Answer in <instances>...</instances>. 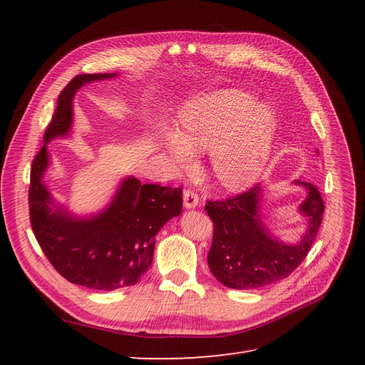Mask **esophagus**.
Instances as JSON below:
<instances>
[{
    "label": "esophagus",
    "mask_w": 365,
    "mask_h": 365,
    "mask_svg": "<svg viewBox=\"0 0 365 365\" xmlns=\"http://www.w3.org/2000/svg\"><path fill=\"white\" fill-rule=\"evenodd\" d=\"M197 202H200V197H197L196 192L192 190V189H187L184 192V207L185 208H195L197 205Z\"/></svg>",
    "instance_id": "1"
}]
</instances>
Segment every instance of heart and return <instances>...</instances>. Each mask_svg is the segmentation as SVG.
I'll list each match as a JSON object with an SVG mask.
<instances>
[{
  "instance_id": "heart-1",
  "label": "heart",
  "mask_w": 365,
  "mask_h": 365,
  "mask_svg": "<svg viewBox=\"0 0 365 365\" xmlns=\"http://www.w3.org/2000/svg\"><path fill=\"white\" fill-rule=\"evenodd\" d=\"M275 115L245 91L219 90L185 105L178 134H161L163 148L180 170H190L195 154L208 152L210 176L225 190H244L267 165Z\"/></svg>"
}]
</instances>
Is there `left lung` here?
<instances>
[{"instance_id":"obj_1","label":"left lung","mask_w":365,"mask_h":365,"mask_svg":"<svg viewBox=\"0 0 365 365\" xmlns=\"http://www.w3.org/2000/svg\"><path fill=\"white\" fill-rule=\"evenodd\" d=\"M307 190L300 212L307 228L298 244L288 245L264 228L260 215L262 187L222 201H207L205 212L213 220V242L208 251V268L231 289H257L286 279L297 269L311 250L322 225L324 202L318 189L307 181L295 180Z\"/></svg>"}]
</instances>
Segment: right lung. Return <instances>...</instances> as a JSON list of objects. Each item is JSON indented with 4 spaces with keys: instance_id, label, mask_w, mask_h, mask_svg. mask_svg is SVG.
Returning a JSON list of instances; mask_svg holds the SVG:
<instances>
[{
    "instance_id": "1",
    "label": "right lung",
    "mask_w": 365,
    "mask_h": 365,
    "mask_svg": "<svg viewBox=\"0 0 365 365\" xmlns=\"http://www.w3.org/2000/svg\"><path fill=\"white\" fill-rule=\"evenodd\" d=\"M115 76L79 74L68 82L59 94L56 111L43 134L46 145L36 153L30 172V224L41 250L63 279L97 291L135 284L150 267L158 231L182 208L181 187L141 184L129 176L103 212L74 217L54 204L42 182L50 163L47 143L70 132L77 90Z\"/></svg>"
}]
</instances>
